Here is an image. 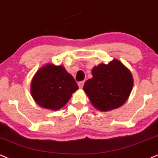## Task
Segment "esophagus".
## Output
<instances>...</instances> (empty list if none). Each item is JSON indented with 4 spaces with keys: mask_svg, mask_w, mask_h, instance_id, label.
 <instances>
[{
    "mask_svg": "<svg viewBox=\"0 0 158 158\" xmlns=\"http://www.w3.org/2000/svg\"><path fill=\"white\" fill-rule=\"evenodd\" d=\"M83 85H84V81H81V82L78 83V86L80 89H82L83 87Z\"/></svg>",
    "mask_w": 158,
    "mask_h": 158,
    "instance_id": "34e87169",
    "label": "esophagus"
}]
</instances>
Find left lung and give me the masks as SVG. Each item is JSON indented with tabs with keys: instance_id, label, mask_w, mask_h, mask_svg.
<instances>
[{
	"instance_id": "8db88e82",
	"label": "left lung",
	"mask_w": 158,
	"mask_h": 158,
	"mask_svg": "<svg viewBox=\"0 0 158 158\" xmlns=\"http://www.w3.org/2000/svg\"><path fill=\"white\" fill-rule=\"evenodd\" d=\"M92 78L87 80L83 90L93 106L100 111L119 108L131 93L133 78L122 62L114 59L92 69Z\"/></svg>"
}]
</instances>
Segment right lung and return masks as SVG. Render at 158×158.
I'll return each mask as SVG.
<instances>
[{
	"label": "right lung",
	"instance_id": "right-lung-1",
	"mask_svg": "<svg viewBox=\"0 0 158 158\" xmlns=\"http://www.w3.org/2000/svg\"><path fill=\"white\" fill-rule=\"evenodd\" d=\"M77 89L74 77L63 66L50 63L36 72L31 84V93L36 104L52 110L65 106Z\"/></svg>",
	"mask_w": 158,
	"mask_h": 158
}]
</instances>
